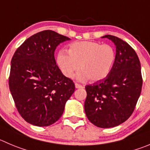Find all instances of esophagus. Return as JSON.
<instances>
[{
    "mask_svg": "<svg viewBox=\"0 0 150 150\" xmlns=\"http://www.w3.org/2000/svg\"><path fill=\"white\" fill-rule=\"evenodd\" d=\"M75 87H76V88H84L83 85H80V84H78V83H75Z\"/></svg>",
    "mask_w": 150,
    "mask_h": 150,
    "instance_id": "34e87169",
    "label": "esophagus"
}]
</instances>
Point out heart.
I'll use <instances>...</instances> for the list:
<instances>
[{"mask_svg": "<svg viewBox=\"0 0 150 150\" xmlns=\"http://www.w3.org/2000/svg\"><path fill=\"white\" fill-rule=\"evenodd\" d=\"M115 59V49L110 45L81 41L71 44L68 54L60 51L57 56V63L66 77H73L80 68L82 71L78 74V79L98 82L109 74Z\"/></svg>", "mask_w": 150, "mask_h": 150, "instance_id": "1", "label": "heart"}]
</instances>
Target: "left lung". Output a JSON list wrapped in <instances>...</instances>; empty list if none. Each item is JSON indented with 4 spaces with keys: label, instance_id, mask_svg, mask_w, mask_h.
<instances>
[{
    "label": "left lung",
    "instance_id": "1",
    "mask_svg": "<svg viewBox=\"0 0 150 150\" xmlns=\"http://www.w3.org/2000/svg\"><path fill=\"white\" fill-rule=\"evenodd\" d=\"M114 42L115 59L108 76L86 85L85 111L90 122L101 128L114 127L127 120L142 92L141 63L135 50L125 41L105 35Z\"/></svg>",
    "mask_w": 150,
    "mask_h": 150
}]
</instances>
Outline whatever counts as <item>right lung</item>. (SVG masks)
<instances>
[{
	"label": "right lung",
	"mask_w": 150,
	"mask_h": 150,
	"mask_svg": "<svg viewBox=\"0 0 150 150\" xmlns=\"http://www.w3.org/2000/svg\"><path fill=\"white\" fill-rule=\"evenodd\" d=\"M70 38L45 30L25 40L11 61L10 92L23 119L38 127L55 123L75 91L56 64L54 51Z\"/></svg>",
	"instance_id": "1"
}]
</instances>
